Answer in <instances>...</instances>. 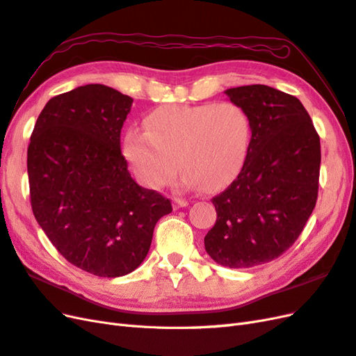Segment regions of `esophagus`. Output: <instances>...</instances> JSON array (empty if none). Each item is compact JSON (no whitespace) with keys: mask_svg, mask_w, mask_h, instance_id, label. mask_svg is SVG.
<instances>
[{"mask_svg":"<svg viewBox=\"0 0 356 356\" xmlns=\"http://www.w3.org/2000/svg\"><path fill=\"white\" fill-rule=\"evenodd\" d=\"M189 204L188 200H184V198H175V209H179V207H186Z\"/></svg>","mask_w":356,"mask_h":356,"instance_id":"obj_1","label":"esophagus"}]
</instances>
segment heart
I'll return each mask as SVG.
<instances>
[{
    "instance_id": "heart-1",
    "label": "heart",
    "mask_w": 356,
    "mask_h": 356,
    "mask_svg": "<svg viewBox=\"0 0 356 356\" xmlns=\"http://www.w3.org/2000/svg\"><path fill=\"white\" fill-rule=\"evenodd\" d=\"M147 131L129 129L123 152L144 185L163 188L180 168L184 184L207 191L239 175L251 141V122L234 102L165 105L145 120Z\"/></svg>"
}]
</instances>
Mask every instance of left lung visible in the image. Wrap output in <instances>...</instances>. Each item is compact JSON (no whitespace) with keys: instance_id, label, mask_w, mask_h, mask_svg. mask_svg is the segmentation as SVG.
<instances>
[{"instance_id":"8db88e82","label":"left lung","mask_w":356,"mask_h":356,"mask_svg":"<svg viewBox=\"0 0 356 356\" xmlns=\"http://www.w3.org/2000/svg\"><path fill=\"white\" fill-rule=\"evenodd\" d=\"M251 122L243 167L212 198L216 222L204 248L227 268L278 259L302 233L317 202L321 138L300 100L261 84L225 90Z\"/></svg>"}]
</instances>
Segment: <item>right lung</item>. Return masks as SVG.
<instances>
[{"instance_id":"1","label":"right lung","mask_w":356,"mask_h":356,"mask_svg":"<svg viewBox=\"0 0 356 356\" xmlns=\"http://www.w3.org/2000/svg\"><path fill=\"white\" fill-rule=\"evenodd\" d=\"M132 100L102 84L52 97L26 153L34 218L63 257L97 277L138 268L154 225L172 211L127 170L120 134Z\"/></svg>"}]
</instances>
